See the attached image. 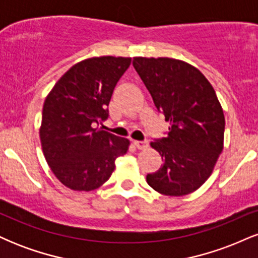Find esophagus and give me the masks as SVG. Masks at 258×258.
<instances>
[{
    "label": "esophagus",
    "instance_id": "34e87169",
    "mask_svg": "<svg viewBox=\"0 0 258 258\" xmlns=\"http://www.w3.org/2000/svg\"><path fill=\"white\" fill-rule=\"evenodd\" d=\"M133 146H135L137 149H146L148 147L147 141H133Z\"/></svg>",
    "mask_w": 258,
    "mask_h": 258
}]
</instances>
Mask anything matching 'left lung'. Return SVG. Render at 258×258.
Returning <instances> with one entry per match:
<instances>
[{
    "label": "left lung",
    "mask_w": 258,
    "mask_h": 258,
    "mask_svg": "<svg viewBox=\"0 0 258 258\" xmlns=\"http://www.w3.org/2000/svg\"><path fill=\"white\" fill-rule=\"evenodd\" d=\"M133 67L170 122L166 137L150 146L164 164L147 174L154 190L182 197L211 176L223 150V109L209 80L193 65L173 58H133Z\"/></svg>",
    "instance_id": "8db88e82"
}]
</instances>
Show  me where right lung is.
<instances>
[{
	"label": "right lung",
	"mask_w": 258,
	"mask_h": 258,
	"mask_svg": "<svg viewBox=\"0 0 258 258\" xmlns=\"http://www.w3.org/2000/svg\"><path fill=\"white\" fill-rule=\"evenodd\" d=\"M131 58L93 57L73 65L43 103L41 146L52 172L65 186L91 191L110 178L115 160L130 141L96 127L108 119L106 106Z\"/></svg>",
	"instance_id": "1"
}]
</instances>
